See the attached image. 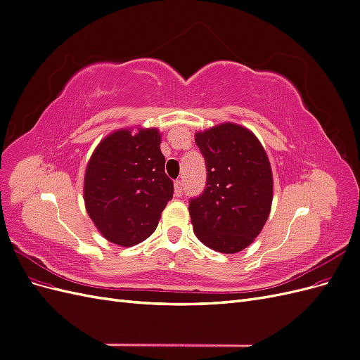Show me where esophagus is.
Here are the masks:
<instances>
[{
  "label": "esophagus",
  "instance_id": "34e87169",
  "mask_svg": "<svg viewBox=\"0 0 360 360\" xmlns=\"http://www.w3.org/2000/svg\"><path fill=\"white\" fill-rule=\"evenodd\" d=\"M174 193H176V197H181V195H183V183H181V180L174 181Z\"/></svg>",
  "mask_w": 360,
  "mask_h": 360
}]
</instances>
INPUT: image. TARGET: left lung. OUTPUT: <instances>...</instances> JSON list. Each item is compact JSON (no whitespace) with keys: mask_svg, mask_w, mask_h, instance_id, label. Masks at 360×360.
<instances>
[{"mask_svg":"<svg viewBox=\"0 0 360 360\" xmlns=\"http://www.w3.org/2000/svg\"><path fill=\"white\" fill-rule=\"evenodd\" d=\"M205 160L204 192L189 201L193 233L213 250L240 252L267 221L274 200L270 162L249 129L224 123L195 135Z\"/></svg>","mask_w":360,"mask_h":360,"instance_id":"1","label":"left lung"}]
</instances>
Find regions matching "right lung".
<instances>
[{
	"label": "right lung",
	"instance_id": "1",
	"mask_svg": "<svg viewBox=\"0 0 360 360\" xmlns=\"http://www.w3.org/2000/svg\"><path fill=\"white\" fill-rule=\"evenodd\" d=\"M172 193L158 129L112 132L86 165L85 209L106 240L120 246L138 245L153 234Z\"/></svg>",
	"mask_w": 360,
	"mask_h": 360
}]
</instances>
